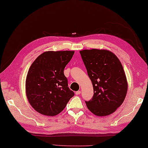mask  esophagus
I'll return each mask as SVG.
<instances>
[{
    "label": "esophagus",
    "instance_id": "1",
    "mask_svg": "<svg viewBox=\"0 0 148 148\" xmlns=\"http://www.w3.org/2000/svg\"><path fill=\"white\" fill-rule=\"evenodd\" d=\"M76 93V95H79V94L81 93V91H77V92H76V93Z\"/></svg>",
    "mask_w": 148,
    "mask_h": 148
}]
</instances>
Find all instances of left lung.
I'll return each mask as SVG.
<instances>
[{
	"label": "left lung",
	"mask_w": 148,
	"mask_h": 148,
	"mask_svg": "<svg viewBox=\"0 0 148 148\" xmlns=\"http://www.w3.org/2000/svg\"><path fill=\"white\" fill-rule=\"evenodd\" d=\"M79 53L93 87L92 99L85 101L88 109L99 116L112 114L122 104L127 93L121 63L108 50L84 49Z\"/></svg>",
	"instance_id": "left-lung-1"
}]
</instances>
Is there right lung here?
<instances>
[{"instance_id":"1","label":"right lung","mask_w":148,"mask_h":148,"mask_svg":"<svg viewBox=\"0 0 148 148\" xmlns=\"http://www.w3.org/2000/svg\"><path fill=\"white\" fill-rule=\"evenodd\" d=\"M74 53V51H46L31 65L26 79V95L30 104L40 114L57 115L74 95L64 73Z\"/></svg>"}]
</instances>
